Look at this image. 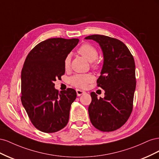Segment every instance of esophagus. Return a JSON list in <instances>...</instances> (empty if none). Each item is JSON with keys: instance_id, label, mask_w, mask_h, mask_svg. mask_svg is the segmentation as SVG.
I'll return each mask as SVG.
<instances>
[{"instance_id": "34e87169", "label": "esophagus", "mask_w": 159, "mask_h": 159, "mask_svg": "<svg viewBox=\"0 0 159 159\" xmlns=\"http://www.w3.org/2000/svg\"><path fill=\"white\" fill-rule=\"evenodd\" d=\"M76 93H77V95H78V96H80L81 95L85 93L84 91H81V90H80V89H76Z\"/></svg>"}]
</instances>
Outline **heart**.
Masks as SVG:
<instances>
[{"label":"heart","mask_w":159,"mask_h":159,"mask_svg":"<svg viewBox=\"0 0 159 159\" xmlns=\"http://www.w3.org/2000/svg\"><path fill=\"white\" fill-rule=\"evenodd\" d=\"M78 52L80 54L84 56L91 62V68L93 69H98L99 67V61L96 60L98 57V51L96 48L88 43L81 45ZM71 57L70 55H67L64 61V66L66 70H69L70 68ZM93 81V76L90 74H78L70 78V83L75 88L81 89H85L88 88L89 84Z\"/></svg>","instance_id":"heart-1"}]
</instances>
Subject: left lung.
Segmentation results:
<instances>
[{
    "mask_svg": "<svg viewBox=\"0 0 159 159\" xmlns=\"http://www.w3.org/2000/svg\"><path fill=\"white\" fill-rule=\"evenodd\" d=\"M99 43L104 61L97 85L105 90L104 98L91 92L88 112L91 123L99 131H113L131 115L136 87L135 64L127 46L116 38L93 34L85 38Z\"/></svg>",
    "mask_w": 159,
    "mask_h": 159,
    "instance_id": "1",
    "label": "left lung"
}]
</instances>
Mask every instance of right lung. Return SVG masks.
<instances>
[{"instance_id": "obj_1", "label": "right lung", "mask_w": 159, "mask_h": 159, "mask_svg": "<svg viewBox=\"0 0 159 159\" xmlns=\"http://www.w3.org/2000/svg\"><path fill=\"white\" fill-rule=\"evenodd\" d=\"M78 42V38H49L26 56L21 72L20 99L33 125L42 132H57L68 123L76 91L68 88L59 92L54 82L65 74V57Z\"/></svg>"}]
</instances>
